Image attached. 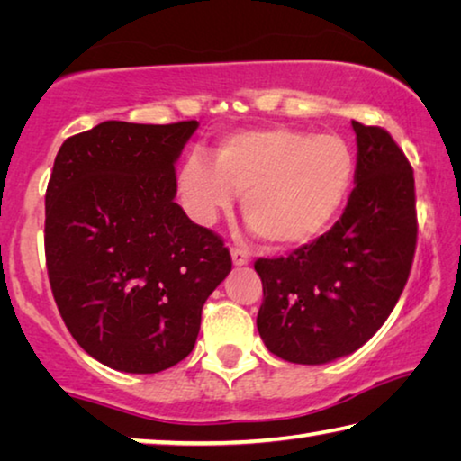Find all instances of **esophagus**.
<instances>
[{"mask_svg":"<svg viewBox=\"0 0 461 461\" xmlns=\"http://www.w3.org/2000/svg\"><path fill=\"white\" fill-rule=\"evenodd\" d=\"M231 260H233V264H236V267H246V264L249 262L248 252H246V249H241V248H231Z\"/></svg>","mask_w":461,"mask_h":461,"instance_id":"obj_1","label":"esophagus"}]
</instances>
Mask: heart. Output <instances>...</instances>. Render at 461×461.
<instances>
[{"label": "heart", "mask_w": 461, "mask_h": 461, "mask_svg": "<svg viewBox=\"0 0 461 461\" xmlns=\"http://www.w3.org/2000/svg\"><path fill=\"white\" fill-rule=\"evenodd\" d=\"M354 154L335 134L288 128L241 130L217 144L213 160L191 154L176 176L194 221L212 223L241 195L246 221L272 246L296 248L330 228L354 181Z\"/></svg>", "instance_id": "1"}]
</instances>
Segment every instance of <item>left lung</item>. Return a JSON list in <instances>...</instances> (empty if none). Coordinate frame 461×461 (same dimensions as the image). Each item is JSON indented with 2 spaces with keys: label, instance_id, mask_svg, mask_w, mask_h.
I'll return each mask as SVG.
<instances>
[{
  "label": "left lung",
  "instance_id": "obj_1",
  "mask_svg": "<svg viewBox=\"0 0 461 461\" xmlns=\"http://www.w3.org/2000/svg\"><path fill=\"white\" fill-rule=\"evenodd\" d=\"M356 186L333 228L280 258H258L256 317L272 354L325 364L356 352L407 285L417 248L415 176L384 128L352 122Z\"/></svg>",
  "mask_w": 461,
  "mask_h": 461
}]
</instances>
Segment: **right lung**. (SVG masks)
Here are the masks:
<instances>
[{
    "label": "right lung",
    "mask_w": 461,
    "mask_h": 461,
    "mask_svg": "<svg viewBox=\"0 0 461 461\" xmlns=\"http://www.w3.org/2000/svg\"><path fill=\"white\" fill-rule=\"evenodd\" d=\"M199 123L104 122L67 138L46 186L44 252L59 313L101 364L167 370L191 354L230 249L175 203Z\"/></svg>",
    "instance_id": "1"
}]
</instances>
